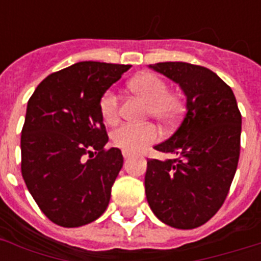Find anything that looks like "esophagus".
Here are the masks:
<instances>
[{
    "instance_id": "34e87169",
    "label": "esophagus",
    "mask_w": 261,
    "mask_h": 261,
    "mask_svg": "<svg viewBox=\"0 0 261 261\" xmlns=\"http://www.w3.org/2000/svg\"><path fill=\"white\" fill-rule=\"evenodd\" d=\"M123 157H124V160H128L131 157V153H130V151L124 150V151H123Z\"/></svg>"
}]
</instances>
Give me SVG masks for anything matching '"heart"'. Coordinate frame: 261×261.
Masks as SVG:
<instances>
[{
	"mask_svg": "<svg viewBox=\"0 0 261 261\" xmlns=\"http://www.w3.org/2000/svg\"><path fill=\"white\" fill-rule=\"evenodd\" d=\"M130 89L149 104L150 115L161 124H172L182 111V98L177 93L168 92V84L154 73H142L131 80ZM102 120L114 124L119 118V98L114 90H107L100 100ZM159 133L154 126L123 124L112 133V142L123 150L135 153L154 143Z\"/></svg>",
	"mask_w": 261,
	"mask_h": 261,
	"instance_id": "b5f03b06",
	"label": "heart"
}]
</instances>
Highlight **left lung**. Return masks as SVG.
Here are the masks:
<instances>
[{"label": "left lung", "mask_w": 261, "mask_h": 261, "mask_svg": "<svg viewBox=\"0 0 261 261\" xmlns=\"http://www.w3.org/2000/svg\"><path fill=\"white\" fill-rule=\"evenodd\" d=\"M149 67L177 84L187 111L173 135L154 146L177 159L147 161V203L161 222L195 229L226 199L239 164L241 114L233 90L210 69L186 62Z\"/></svg>", "instance_id": "left-lung-1"}]
</instances>
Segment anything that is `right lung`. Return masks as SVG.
<instances>
[{
	"label": "right lung",
	"instance_id": "obj_1",
	"mask_svg": "<svg viewBox=\"0 0 261 261\" xmlns=\"http://www.w3.org/2000/svg\"><path fill=\"white\" fill-rule=\"evenodd\" d=\"M128 69L74 63L43 80L28 100L21 174L39 208L59 226L88 225L108 207L123 155L118 147L104 149L108 135L100 100Z\"/></svg>",
	"mask_w": 261,
	"mask_h": 261
}]
</instances>
